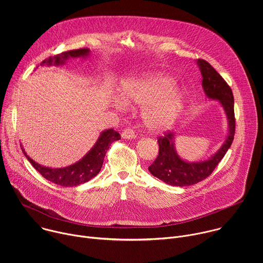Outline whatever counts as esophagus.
Returning a JSON list of instances; mask_svg holds the SVG:
<instances>
[{"label":"esophagus","mask_w":263,"mask_h":263,"mask_svg":"<svg viewBox=\"0 0 263 263\" xmlns=\"http://www.w3.org/2000/svg\"><path fill=\"white\" fill-rule=\"evenodd\" d=\"M135 136H136L135 132L131 128H126L122 132V137L125 139H132V138H135Z\"/></svg>","instance_id":"obj_1"}]
</instances>
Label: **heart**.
Masks as SVG:
<instances>
[{
	"mask_svg": "<svg viewBox=\"0 0 263 263\" xmlns=\"http://www.w3.org/2000/svg\"><path fill=\"white\" fill-rule=\"evenodd\" d=\"M174 80L165 74L154 73L138 81H128L123 85V99L131 105L144 107L142 118L145 125L154 131L170 128L184 106V95L173 88ZM117 106L123 107L121 101Z\"/></svg>",
	"mask_w": 263,
	"mask_h": 263,
	"instance_id": "1",
	"label": "heart"
}]
</instances>
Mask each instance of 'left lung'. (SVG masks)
Segmentation results:
<instances>
[{"label":"left lung","instance_id":"1","mask_svg":"<svg viewBox=\"0 0 263 263\" xmlns=\"http://www.w3.org/2000/svg\"><path fill=\"white\" fill-rule=\"evenodd\" d=\"M198 65L203 77L202 85L206 96L210 99L218 100L228 117L229 134L226 141L220 146L218 152L211 158L200 162H186L176 153L174 147V134L170 131L159 136V153L155 161L148 166L153 176L173 186H190L205 180L215 170L216 165L223 158L231 146L235 134L234 97L231 87L223 80L212 65L204 59H198Z\"/></svg>","mask_w":263,"mask_h":263}]
</instances>
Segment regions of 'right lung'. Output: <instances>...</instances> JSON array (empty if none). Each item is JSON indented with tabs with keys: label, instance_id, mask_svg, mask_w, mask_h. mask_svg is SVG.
<instances>
[{
	"label": "right lung",
	"instance_id": "right-lung-1",
	"mask_svg": "<svg viewBox=\"0 0 263 263\" xmlns=\"http://www.w3.org/2000/svg\"><path fill=\"white\" fill-rule=\"evenodd\" d=\"M89 54V49L82 48L78 50H70L63 52L57 56L49 57L45 59L42 62V65L48 64L51 65L56 64H62L67 58H76V57H86ZM121 139V135L115 131L114 129H108L104 131L93 147L90 151L77 163H74L67 167L62 168H50L43 166L39 163H36L34 160H32L29 156H27L26 152H23L26 155L27 159L30 161V163L33 165V167L39 172L44 178H46L48 181L64 186V187H70V186H77L82 183L88 182L90 179L96 177L99 172L102 168L104 157L106 155V152L108 151L109 146L111 143Z\"/></svg>",
	"mask_w": 263,
	"mask_h": 263
}]
</instances>
